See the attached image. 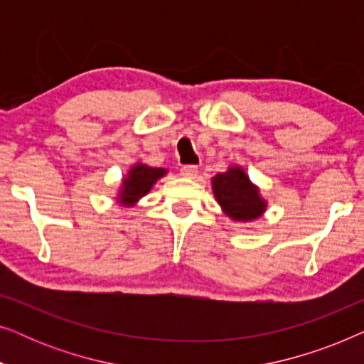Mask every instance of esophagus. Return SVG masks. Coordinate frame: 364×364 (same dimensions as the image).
<instances>
[{"instance_id": "obj_1", "label": "esophagus", "mask_w": 364, "mask_h": 364, "mask_svg": "<svg viewBox=\"0 0 364 364\" xmlns=\"http://www.w3.org/2000/svg\"><path fill=\"white\" fill-rule=\"evenodd\" d=\"M197 173H198L197 166H183V167L181 168V176H182V177L193 178V177H197Z\"/></svg>"}]
</instances>
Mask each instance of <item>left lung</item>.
Returning <instances> with one entry per match:
<instances>
[{
    "instance_id": "obj_1",
    "label": "left lung",
    "mask_w": 364,
    "mask_h": 364,
    "mask_svg": "<svg viewBox=\"0 0 364 364\" xmlns=\"http://www.w3.org/2000/svg\"><path fill=\"white\" fill-rule=\"evenodd\" d=\"M212 186L218 203L233 220H253L265 210V202L258 196V188L252 186L242 168L233 167L228 172L217 173Z\"/></svg>"
}]
</instances>
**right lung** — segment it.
Listing matches in <instances>:
<instances>
[{
    "label": "right lung",
    "instance_id": "obj_1",
    "mask_svg": "<svg viewBox=\"0 0 364 364\" xmlns=\"http://www.w3.org/2000/svg\"><path fill=\"white\" fill-rule=\"evenodd\" d=\"M166 171L164 168H154L139 164V166L132 167L129 172V177L124 178V188L119 200L124 203H132L141 198L142 196L151 191L152 183L157 181L159 177H162Z\"/></svg>",
    "mask_w": 364,
    "mask_h": 364
}]
</instances>
